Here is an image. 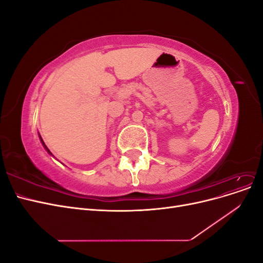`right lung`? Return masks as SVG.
<instances>
[{
	"label": "right lung",
	"mask_w": 263,
	"mask_h": 263,
	"mask_svg": "<svg viewBox=\"0 0 263 263\" xmlns=\"http://www.w3.org/2000/svg\"><path fill=\"white\" fill-rule=\"evenodd\" d=\"M39 138H41V141H42V144H43V146H44V148H45V149H46V150H47V153H48V154H49V155H51V156H52V154H51V153H50V150H49V149H48V148H47V146H46V145H45V142H44V140H43V138H42V137H41V135H39Z\"/></svg>",
	"instance_id": "right-lung-1"
}]
</instances>
